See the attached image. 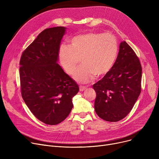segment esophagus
I'll return each mask as SVG.
<instances>
[{"instance_id": "obj_1", "label": "esophagus", "mask_w": 159, "mask_h": 159, "mask_svg": "<svg viewBox=\"0 0 159 159\" xmlns=\"http://www.w3.org/2000/svg\"><path fill=\"white\" fill-rule=\"evenodd\" d=\"M86 89V86H80L79 87V90H80V91H84Z\"/></svg>"}]
</instances>
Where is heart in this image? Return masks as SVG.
<instances>
[{
    "mask_svg": "<svg viewBox=\"0 0 159 159\" xmlns=\"http://www.w3.org/2000/svg\"><path fill=\"white\" fill-rule=\"evenodd\" d=\"M118 52L116 38L110 33L88 32L73 37L70 46L62 45L59 59L65 71L72 75L80 60L83 65L73 75L75 80L86 84L110 71Z\"/></svg>",
    "mask_w": 159,
    "mask_h": 159,
    "instance_id": "b5f03b06",
    "label": "heart"
}]
</instances>
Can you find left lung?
<instances>
[{"label":"left lung","mask_w":159,"mask_h":159,"mask_svg":"<svg viewBox=\"0 0 159 159\" xmlns=\"http://www.w3.org/2000/svg\"><path fill=\"white\" fill-rule=\"evenodd\" d=\"M142 67L139 58L122 41L112 68L93 85L95 110L102 119L117 122L131 111L141 91Z\"/></svg>","instance_id":"obj_1"}]
</instances>
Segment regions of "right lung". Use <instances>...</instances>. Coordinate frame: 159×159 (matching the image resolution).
<instances>
[{
	"mask_svg": "<svg viewBox=\"0 0 159 159\" xmlns=\"http://www.w3.org/2000/svg\"><path fill=\"white\" fill-rule=\"evenodd\" d=\"M66 28L42 31L22 54L20 61L21 93L37 119L56 125L66 119L73 104L78 84L58 64V53Z\"/></svg>",
	"mask_w": 159,
	"mask_h": 159,
	"instance_id": "1",
	"label": "right lung"
}]
</instances>
